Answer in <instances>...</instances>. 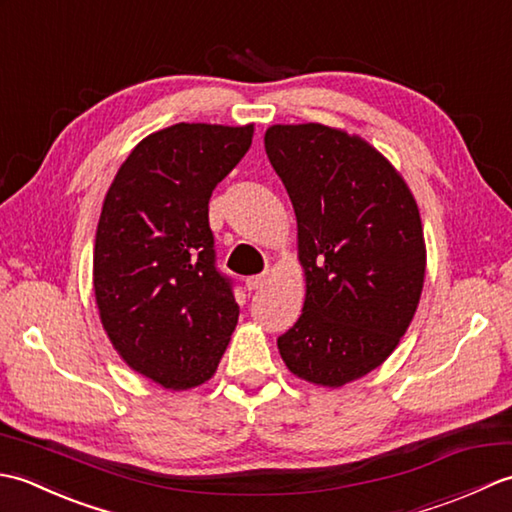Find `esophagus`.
<instances>
[{
    "label": "esophagus",
    "instance_id": "34e87169",
    "mask_svg": "<svg viewBox=\"0 0 512 512\" xmlns=\"http://www.w3.org/2000/svg\"><path fill=\"white\" fill-rule=\"evenodd\" d=\"M270 281L268 275H255V277H248L246 279V288L248 290H262Z\"/></svg>",
    "mask_w": 512,
    "mask_h": 512
}]
</instances>
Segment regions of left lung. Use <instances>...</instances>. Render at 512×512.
Masks as SVG:
<instances>
[{"mask_svg": "<svg viewBox=\"0 0 512 512\" xmlns=\"http://www.w3.org/2000/svg\"><path fill=\"white\" fill-rule=\"evenodd\" d=\"M264 147L297 215L306 277L279 354L297 378L343 387L387 361L418 310L427 268L418 204L396 167L345 129L273 125Z\"/></svg>", "mask_w": 512, "mask_h": 512, "instance_id": "8db88e82", "label": "left lung"}]
</instances>
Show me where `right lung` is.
Listing matches in <instances>:
<instances>
[{
  "label": "right lung",
  "instance_id": "right-lung-1",
  "mask_svg": "<svg viewBox=\"0 0 512 512\" xmlns=\"http://www.w3.org/2000/svg\"><path fill=\"white\" fill-rule=\"evenodd\" d=\"M253 143V125L178 123L140 140L105 195L94 297L123 361L160 387L206 383L237 325L217 273L211 193Z\"/></svg>",
  "mask_w": 512,
  "mask_h": 512
}]
</instances>
